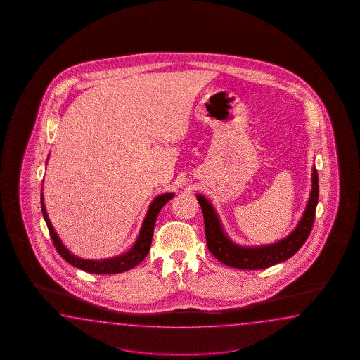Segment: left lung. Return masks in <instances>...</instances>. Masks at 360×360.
Segmentation results:
<instances>
[{
  "label": "left lung",
  "mask_w": 360,
  "mask_h": 360,
  "mask_svg": "<svg viewBox=\"0 0 360 360\" xmlns=\"http://www.w3.org/2000/svg\"><path fill=\"white\" fill-rule=\"evenodd\" d=\"M311 180L313 181L310 198L297 226L290 236L281 239L279 242L266 245L243 247L230 240L229 237L222 229L221 222L212 205L203 195L198 194L197 199L203 212L207 247L210 252L222 264L242 270L266 269L282 261L288 260L305 243L310 231L313 229L315 210L319 197L318 172L315 167H313Z\"/></svg>",
  "instance_id": "1"
}]
</instances>
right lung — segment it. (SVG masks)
<instances>
[{"label": "right lung", "instance_id": "add662e5", "mask_svg": "<svg viewBox=\"0 0 360 360\" xmlns=\"http://www.w3.org/2000/svg\"><path fill=\"white\" fill-rule=\"evenodd\" d=\"M172 198H174V193H165V194L155 197L148 208V212H146V219L141 225L138 239H136L135 245H132L130 251L112 257V259H105V260H84V259L77 257L73 253H70L68 248L61 243L60 238L58 237L51 222L49 220L45 203H44V194H41V207H42V214L45 217L50 236L54 242L55 248L64 260L69 262L70 265H73L75 268L82 269L84 271H89L92 274H117V273H123V271L135 268L138 264L146 259V255L150 250V245H152V237H153L154 225H155L157 216L160 214L162 207Z\"/></svg>", "mask_w": 360, "mask_h": 360}]
</instances>
